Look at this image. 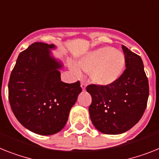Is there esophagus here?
Returning a JSON list of instances; mask_svg holds the SVG:
<instances>
[{
    "instance_id": "1",
    "label": "esophagus",
    "mask_w": 159,
    "mask_h": 159,
    "mask_svg": "<svg viewBox=\"0 0 159 159\" xmlns=\"http://www.w3.org/2000/svg\"><path fill=\"white\" fill-rule=\"evenodd\" d=\"M86 86V82L85 81H81V87L82 88V90H85Z\"/></svg>"
}]
</instances>
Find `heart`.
Listing matches in <instances>:
<instances>
[{
	"label": "heart",
	"instance_id": "obj_1",
	"mask_svg": "<svg viewBox=\"0 0 159 159\" xmlns=\"http://www.w3.org/2000/svg\"><path fill=\"white\" fill-rule=\"evenodd\" d=\"M77 65L84 71L89 72L91 81L96 85L108 86L120 77L125 66V57L120 50L111 47H102L92 51L77 61ZM76 74L79 69L72 65Z\"/></svg>",
	"mask_w": 159,
	"mask_h": 159
}]
</instances>
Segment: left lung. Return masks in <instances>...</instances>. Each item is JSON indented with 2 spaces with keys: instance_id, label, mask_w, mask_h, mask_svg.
Returning a JSON list of instances; mask_svg holds the SVG:
<instances>
[{
  "instance_id": "1",
  "label": "left lung",
  "mask_w": 159,
  "mask_h": 159,
  "mask_svg": "<svg viewBox=\"0 0 159 159\" xmlns=\"http://www.w3.org/2000/svg\"><path fill=\"white\" fill-rule=\"evenodd\" d=\"M122 49L126 69L116 82L108 86L91 84L86 87L92 97V124L105 134H120L132 129L147 106L149 82L142 60L124 45Z\"/></svg>"
}]
</instances>
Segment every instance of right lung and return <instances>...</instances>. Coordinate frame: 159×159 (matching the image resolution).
<instances>
[{
  "label": "right lung",
  "instance_id": "1",
  "mask_svg": "<svg viewBox=\"0 0 159 159\" xmlns=\"http://www.w3.org/2000/svg\"><path fill=\"white\" fill-rule=\"evenodd\" d=\"M54 44L35 42L18 56L9 77V101L24 127L39 135H52L65 127L82 92L80 82H61L62 64L51 55Z\"/></svg>",
  "mask_w": 159,
  "mask_h": 159
}]
</instances>
